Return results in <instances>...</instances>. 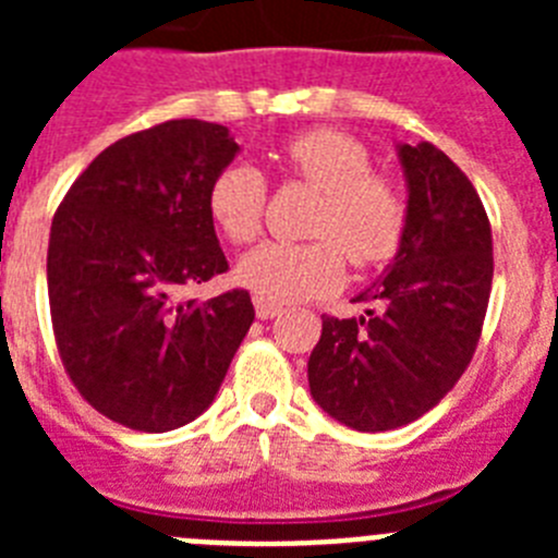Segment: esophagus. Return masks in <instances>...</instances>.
<instances>
[{
	"label": "esophagus",
	"mask_w": 558,
	"mask_h": 558,
	"mask_svg": "<svg viewBox=\"0 0 558 558\" xmlns=\"http://www.w3.org/2000/svg\"><path fill=\"white\" fill-rule=\"evenodd\" d=\"M254 310H256V318H263V322L276 318V315L282 313V307H279V304L268 302V299H263V295H256L254 299Z\"/></svg>",
	"instance_id": "34e87169"
}]
</instances>
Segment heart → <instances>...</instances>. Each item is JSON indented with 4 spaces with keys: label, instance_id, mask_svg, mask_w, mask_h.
Returning a JSON list of instances; mask_svg holds the SVG:
<instances>
[{
    "label": "heart",
    "instance_id": "obj_1",
    "mask_svg": "<svg viewBox=\"0 0 558 558\" xmlns=\"http://www.w3.org/2000/svg\"><path fill=\"white\" fill-rule=\"evenodd\" d=\"M293 175L322 190L310 243H263L240 259L236 282L274 304L315 299L343 282V254L357 268L386 263L405 231V198L372 172L363 142L332 128L304 131L282 147ZM211 223L231 243H251L263 229L265 179L251 165H229L206 195Z\"/></svg>",
    "mask_w": 558,
    "mask_h": 558
}]
</instances>
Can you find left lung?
<instances>
[{"instance_id":"left-lung-1","label":"left lung","mask_w":558,"mask_h":558,"mask_svg":"<svg viewBox=\"0 0 558 558\" xmlns=\"http://www.w3.org/2000/svg\"><path fill=\"white\" fill-rule=\"evenodd\" d=\"M397 156L408 186L397 256L354 295L366 313L324 315L307 360L315 402L360 433L408 425L447 397L475 354L495 274L472 181L430 142Z\"/></svg>"}]
</instances>
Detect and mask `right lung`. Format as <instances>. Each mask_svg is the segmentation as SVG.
Returning <instances> with one entry per match:
<instances>
[{
	"label": "right lung",
	"instance_id": "right-lung-1",
	"mask_svg": "<svg viewBox=\"0 0 558 558\" xmlns=\"http://www.w3.org/2000/svg\"><path fill=\"white\" fill-rule=\"evenodd\" d=\"M236 153L226 125L161 122L106 147L52 218L47 290L63 368L88 405L133 430L198 418L254 322L248 290L179 299L229 270L206 195Z\"/></svg>",
	"mask_w": 558,
	"mask_h": 558
}]
</instances>
